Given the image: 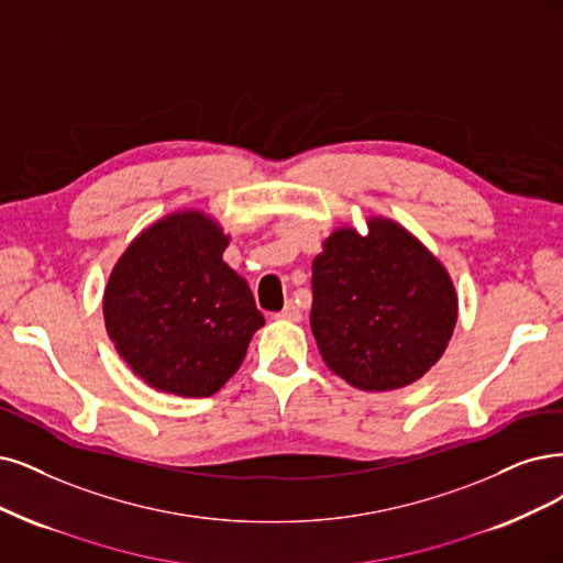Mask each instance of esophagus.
Returning <instances> with one entry per match:
<instances>
[{
  "label": "esophagus",
  "instance_id": "obj_1",
  "mask_svg": "<svg viewBox=\"0 0 563 563\" xmlns=\"http://www.w3.org/2000/svg\"><path fill=\"white\" fill-rule=\"evenodd\" d=\"M276 318H278V320H285V322H299V320H301V310H299L297 303L289 301Z\"/></svg>",
  "mask_w": 563,
  "mask_h": 563
}]
</instances>
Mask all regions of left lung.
Wrapping results in <instances>:
<instances>
[{
  "label": "left lung",
  "mask_w": 563,
  "mask_h": 563,
  "mask_svg": "<svg viewBox=\"0 0 563 563\" xmlns=\"http://www.w3.org/2000/svg\"><path fill=\"white\" fill-rule=\"evenodd\" d=\"M336 227L313 260L310 329L324 364L362 391L412 385L443 357L456 289L443 262L399 222Z\"/></svg>",
  "instance_id": "left-lung-1"
}]
</instances>
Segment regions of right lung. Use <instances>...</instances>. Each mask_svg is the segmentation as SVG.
<instances>
[{
    "label": "right lung",
    "mask_w": 563,
    "mask_h": 563,
    "mask_svg": "<svg viewBox=\"0 0 563 563\" xmlns=\"http://www.w3.org/2000/svg\"><path fill=\"white\" fill-rule=\"evenodd\" d=\"M227 245L213 216L185 208L145 227L118 257L103 289V324L148 387L211 397L264 327L245 278L222 260Z\"/></svg>",
    "instance_id": "add662e5"
}]
</instances>
